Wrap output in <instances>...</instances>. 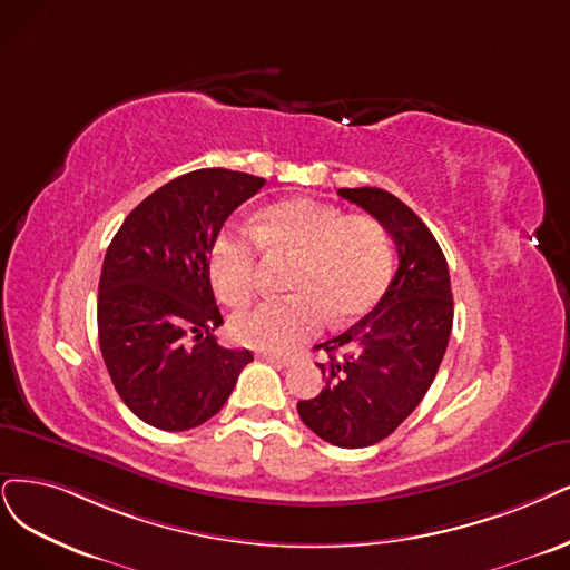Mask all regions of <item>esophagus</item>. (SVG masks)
<instances>
[{"mask_svg":"<svg viewBox=\"0 0 570 570\" xmlns=\"http://www.w3.org/2000/svg\"><path fill=\"white\" fill-rule=\"evenodd\" d=\"M258 360L269 362V364H279V366H291L293 364L291 356H282V354H274V352H258Z\"/></svg>","mask_w":570,"mask_h":570,"instance_id":"obj_1","label":"esophagus"}]
</instances>
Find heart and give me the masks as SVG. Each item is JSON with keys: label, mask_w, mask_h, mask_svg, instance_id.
Segmentation results:
<instances>
[{"label": "heart", "mask_w": 570, "mask_h": 570, "mask_svg": "<svg viewBox=\"0 0 570 570\" xmlns=\"http://www.w3.org/2000/svg\"><path fill=\"white\" fill-rule=\"evenodd\" d=\"M258 246L267 256L296 258L288 298L237 312L229 333L248 347L288 352L335 326L366 314L390 282L392 248L371 216H345L314 199H284L261 210L253 235L227 225L210 246V282L227 305H244L258 284Z\"/></svg>", "instance_id": "heart-1"}]
</instances>
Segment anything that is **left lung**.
Masks as SVG:
<instances>
[{
	"label": "left lung",
	"instance_id": "8db88e82",
	"mask_svg": "<svg viewBox=\"0 0 570 570\" xmlns=\"http://www.w3.org/2000/svg\"><path fill=\"white\" fill-rule=\"evenodd\" d=\"M392 237L399 267L383 298L345 333L317 345L324 390L298 402L303 423L341 449L390 436L423 402L453 328V293L444 253L428 225L381 187H343Z\"/></svg>",
	"mask_w": 570,
	"mask_h": 570
}]
</instances>
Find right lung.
<instances>
[{
	"instance_id": "obj_1",
	"label": "right lung",
	"mask_w": 570,
	"mask_h": 570,
	"mask_svg": "<svg viewBox=\"0 0 570 570\" xmlns=\"http://www.w3.org/2000/svg\"><path fill=\"white\" fill-rule=\"evenodd\" d=\"M265 185L199 168L145 197L112 237L98 284V343L121 402L164 432L214 417L253 362L227 350L208 256L232 210Z\"/></svg>"
}]
</instances>
